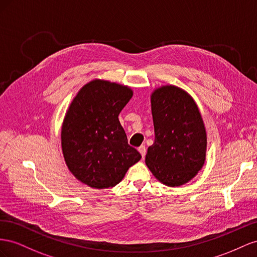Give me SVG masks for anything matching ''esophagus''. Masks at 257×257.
I'll list each match as a JSON object with an SVG mask.
<instances>
[{
    "instance_id": "obj_1",
    "label": "esophagus",
    "mask_w": 257,
    "mask_h": 257,
    "mask_svg": "<svg viewBox=\"0 0 257 257\" xmlns=\"http://www.w3.org/2000/svg\"><path fill=\"white\" fill-rule=\"evenodd\" d=\"M138 151H139V153L141 154V156H142V158H144L145 157V154H146V148L144 145H141L140 148L138 149Z\"/></svg>"
}]
</instances>
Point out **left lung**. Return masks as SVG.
<instances>
[{
    "label": "left lung",
    "mask_w": 257,
    "mask_h": 257,
    "mask_svg": "<svg viewBox=\"0 0 257 257\" xmlns=\"http://www.w3.org/2000/svg\"><path fill=\"white\" fill-rule=\"evenodd\" d=\"M151 106L155 141L145 164L163 184H186L206 161L207 131L199 107L187 91L173 85L154 89Z\"/></svg>",
    "instance_id": "obj_1"
}]
</instances>
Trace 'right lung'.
Segmentation results:
<instances>
[{
	"label": "right lung",
	"instance_id": "1",
	"mask_svg": "<svg viewBox=\"0 0 257 257\" xmlns=\"http://www.w3.org/2000/svg\"><path fill=\"white\" fill-rule=\"evenodd\" d=\"M133 94L128 86L96 78L73 98L62 122L61 148L68 169L83 184L114 187L141 159L118 119Z\"/></svg>",
	"mask_w": 257,
	"mask_h": 257
}]
</instances>
